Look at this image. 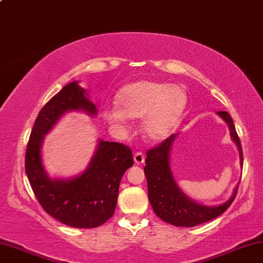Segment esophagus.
I'll return each mask as SVG.
<instances>
[{"label": "esophagus", "mask_w": 263, "mask_h": 263, "mask_svg": "<svg viewBox=\"0 0 263 263\" xmlns=\"http://www.w3.org/2000/svg\"><path fill=\"white\" fill-rule=\"evenodd\" d=\"M144 161H145L144 153L140 152V151H138V152L135 153V162L137 164H141V163H144Z\"/></svg>", "instance_id": "obj_1"}]
</instances>
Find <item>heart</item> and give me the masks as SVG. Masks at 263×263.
Wrapping results in <instances>:
<instances>
[{
	"mask_svg": "<svg viewBox=\"0 0 263 263\" xmlns=\"http://www.w3.org/2000/svg\"><path fill=\"white\" fill-rule=\"evenodd\" d=\"M186 92L182 87L154 80H139L126 84L116 97L117 108L109 110L105 119L119 125L127 118H142V131L160 140L175 130L186 108Z\"/></svg>",
	"mask_w": 263,
	"mask_h": 263,
	"instance_id": "1",
	"label": "heart"
}]
</instances>
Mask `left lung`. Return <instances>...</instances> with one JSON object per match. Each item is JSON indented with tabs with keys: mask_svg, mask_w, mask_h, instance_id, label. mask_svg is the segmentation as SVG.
I'll return each mask as SVG.
<instances>
[{
	"mask_svg": "<svg viewBox=\"0 0 263 263\" xmlns=\"http://www.w3.org/2000/svg\"><path fill=\"white\" fill-rule=\"evenodd\" d=\"M217 114L228 123L231 137L239 148L240 163L242 164V148L232 118L228 111H218ZM175 137L176 135H172L146 153L144 171L147 179L148 199L155 215L160 219L180 228H193L215 219L228 210L237 196L239 186L237 185L232 197L228 202L218 206L201 205L186 197L177 186L169 167V153Z\"/></svg>",
	"mask_w": 263,
	"mask_h": 263,
	"instance_id": "left-lung-1",
	"label": "left lung"
}]
</instances>
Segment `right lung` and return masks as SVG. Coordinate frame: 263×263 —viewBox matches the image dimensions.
Wrapping results in <instances>:
<instances>
[{
    "instance_id": "1",
    "label": "right lung",
    "mask_w": 263,
    "mask_h": 263,
    "mask_svg": "<svg viewBox=\"0 0 263 263\" xmlns=\"http://www.w3.org/2000/svg\"><path fill=\"white\" fill-rule=\"evenodd\" d=\"M86 90L73 81L65 86L39 111L26 146L25 173L39 204L48 215L77 229L97 228L114 216L119 183L133 166L132 151L119 142L100 140L88 168L70 180H51L42 163L44 136L70 110L97 112Z\"/></svg>"
}]
</instances>
